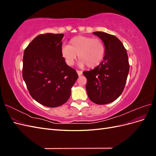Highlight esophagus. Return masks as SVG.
Instances as JSON below:
<instances>
[{
    "mask_svg": "<svg viewBox=\"0 0 156 156\" xmlns=\"http://www.w3.org/2000/svg\"><path fill=\"white\" fill-rule=\"evenodd\" d=\"M77 73L78 74L79 76H81V75H83V72H81V71H79V70H77Z\"/></svg>",
    "mask_w": 156,
    "mask_h": 156,
    "instance_id": "1",
    "label": "esophagus"
}]
</instances>
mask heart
<instances>
[{
	"label": "heart",
	"instance_id": "heart-1",
	"mask_svg": "<svg viewBox=\"0 0 156 156\" xmlns=\"http://www.w3.org/2000/svg\"><path fill=\"white\" fill-rule=\"evenodd\" d=\"M61 55L69 66L74 64L77 56L81 60L79 66L85 65L89 68L98 66L105 55V48L103 41L99 38L90 36H78L70 40L69 45L61 48Z\"/></svg>",
	"mask_w": 156,
	"mask_h": 156
}]
</instances>
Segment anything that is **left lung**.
<instances>
[{"instance_id": "obj_1", "label": "left lung", "mask_w": 156, "mask_h": 156, "mask_svg": "<svg viewBox=\"0 0 156 156\" xmlns=\"http://www.w3.org/2000/svg\"><path fill=\"white\" fill-rule=\"evenodd\" d=\"M93 34L103 42L105 55L98 66L83 74L87 79L86 89L90 100L105 105L116 100L124 90L129 70L128 56L116 36L103 32H94Z\"/></svg>"}]
</instances>
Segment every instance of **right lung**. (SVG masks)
Returning <instances> with one entry per match:
<instances>
[{"label": "right lung", "mask_w": 156, "mask_h": 156, "mask_svg": "<svg viewBox=\"0 0 156 156\" xmlns=\"http://www.w3.org/2000/svg\"><path fill=\"white\" fill-rule=\"evenodd\" d=\"M63 34L36 36L24 51L23 77L30 96L40 104L56 107L66 102L78 78L61 55Z\"/></svg>", "instance_id": "obj_1"}]
</instances>
